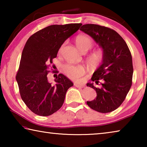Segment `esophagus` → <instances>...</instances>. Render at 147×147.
Segmentation results:
<instances>
[{
  "label": "esophagus",
  "mask_w": 147,
  "mask_h": 147,
  "mask_svg": "<svg viewBox=\"0 0 147 147\" xmlns=\"http://www.w3.org/2000/svg\"><path fill=\"white\" fill-rule=\"evenodd\" d=\"M74 86H75L76 88H84V84H82V83H76V84H74Z\"/></svg>",
  "instance_id": "obj_1"
}]
</instances>
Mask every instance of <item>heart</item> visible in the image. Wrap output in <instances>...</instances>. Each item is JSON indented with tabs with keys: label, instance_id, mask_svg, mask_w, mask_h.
<instances>
[{
	"label": "heart",
	"instance_id": "b5f03b06",
	"mask_svg": "<svg viewBox=\"0 0 147 147\" xmlns=\"http://www.w3.org/2000/svg\"><path fill=\"white\" fill-rule=\"evenodd\" d=\"M76 46L80 51H88L93 46V40L86 35H80L76 38ZM103 53L100 51H93L87 59L88 65L91 68H96L103 61ZM63 71L69 78L73 80L78 79L84 73V69L80 65L66 64L63 66Z\"/></svg>",
	"mask_w": 147,
	"mask_h": 147
}]
</instances>
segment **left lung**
I'll list each match as a JSON object with an SVG mask.
<instances>
[{
  "label": "left lung",
  "mask_w": 147,
  "mask_h": 147,
  "mask_svg": "<svg viewBox=\"0 0 147 147\" xmlns=\"http://www.w3.org/2000/svg\"><path fill=\"white\" fill-rule=\"evenodd\" d=\"M80 30L88 34L102 49L103 61L88 83L96 91V97L87 104L100 113H109L123 102L131 86L132 58L127 44L117 32L98 24H86Z\"/></svg>",
  "instance_id": "1"
}]
</instances>
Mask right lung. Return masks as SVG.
Listing matches in <instances>:
<instances>
[{
    "label": "right lung",
    "mask_w": 147,
    "mask_h": 147,
    "mask_svg": "<svg viewBox=\"0 0 147 147\" xmlns=\"http://www.w3.org/2000/svg\"><path fill=\"white\" fill-rule=\"evenodd\" d=\"M82 24L49 26L32 35L27 40L16 80L22 100L36 115L45 117L56 112L63 105L67 91L73 86L63 74L57 76L54 84L49 82L48 69L62 44L78 31Z\"/></svg>",
    "instance_id": "right-lung-1"
}]
</instances>
